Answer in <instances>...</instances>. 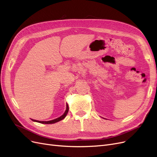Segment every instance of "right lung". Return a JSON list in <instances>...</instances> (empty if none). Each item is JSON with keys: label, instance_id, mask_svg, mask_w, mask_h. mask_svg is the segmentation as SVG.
Segmentation results:
<instances>
[{"label": "right lung", "instance_id": "right-lung-1", "mask_svg": "<svg viewBox=\"0 0 157 157\" xmlns=\"http://www.w3.org/2000/svg\"><path fill=\"white\" fill-rule=\"evenodd\" d=\"M68 111H69V107H68V105L67 104V108H66L65 112L64 113V114H63V115H61V117H59L58 118H56V119H54V120L50 121H36V120H32V121H35V122H39V123H42V124H54V123H56L57 122H59V121H60L61 120H63V118L66 117V115H67Z\"/></svg>", "mask_w": 157, "mask_h": 157}]
</instances>
